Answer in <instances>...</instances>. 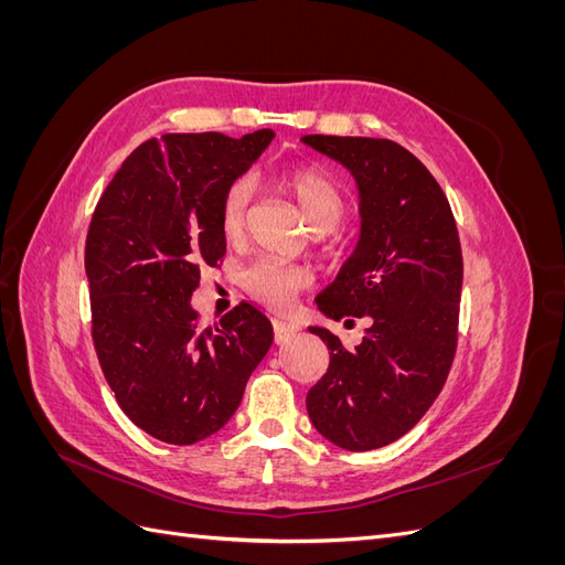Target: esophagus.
I'll return each instance as SVG.
<instances>
[{
	"label": "esophagus",
	"instance_id": "esophagus-1",
	"mask_svg": "<svg viewBox=\"0 0 565 565\" xmlns=\"http://www.w3.org/2000/svg\"><path fill=\"white\" fill-rule=\"evenodd\" d=\"M299 330H301L299 322L295 320H285V318L273 320V334H276L278 344H282V341H287L289 337H295Z\"/></svg>",
	"mask_w": 565,
	"mask_h": 565
}]
</instances>
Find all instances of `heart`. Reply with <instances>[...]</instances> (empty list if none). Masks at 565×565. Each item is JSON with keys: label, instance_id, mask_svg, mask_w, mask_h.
Here are the masks:
<instances>
[{"label": "heart", "instance_id": "1", "mask_svg": "<svg viewBox=\"0 0 565 565\" xmlns=\"http://www.w3.org/2000/svg\"><path fill=\"white\" fill-rule=\"evenodd\" d=\"M282 191L295 200L299 214L316 233H328L341 224L347 214L344 195L337 183L316 167L297 164L280 174ZM252 204V181L247 177L228 183L218 204V226L226 241H241ZM313 282L309 268L280 259H259L245 270V289L262 303L285 309Z\"/></svg>", "mask_w": 565, "mask_h": 565}]
</instances>
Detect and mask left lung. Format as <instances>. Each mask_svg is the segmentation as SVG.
<instances>
[{
  "mask_svg": "<svg viewBox=\"0 0 565 565\" xmlns=\"http://www.w3.org/2000/svg\"><path fill=\"white\" fill-rule=\"evenodd\" d=\"M301 141L349 169L363 216L353 256L316 303L332 320H372L353 351L309 328L330 349V367L306 409L339 448H384L426 415L455 361L465 276L457 224L438 181L403 146L322 134Z\"/></svg>",
  "mask_w": 565,
  "mask_h": 565,
  "instance_id": "left-lung-1",
  "label": "left lung"
}]
</instances>
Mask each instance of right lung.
I'll return each instance as SVG.
<instances>
[{"label": "right lung", "mask_w": 565, "mask_h": 565, "mask_svg": "<svg viewBox=\"0 0 565 565\" xmlns=\"http://www.w3.org/2000/svg\"><path fill=\"white\" fill-rule=\"evenodd\" d=\"M270 141V129L150 139L117 169L92 216L84 268L100 370L125 415L172 446L216 434L270 349V322L252 303L214 328H200L191 306L200 270L226 254L221 198Z\"/></svg>", "instance_id": "add662e5"}]
</instances>
